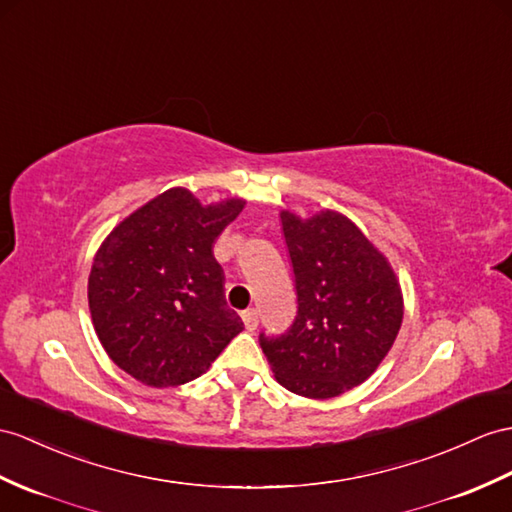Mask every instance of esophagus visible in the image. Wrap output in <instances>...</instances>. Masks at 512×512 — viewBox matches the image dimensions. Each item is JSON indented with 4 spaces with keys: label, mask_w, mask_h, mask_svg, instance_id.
<instances>
[{
    "label": "esophagus",
    "mask_w": 512,
    "mask_h": 512,
    "mask_svg": "<svg viewBox=\"0 0 512 512\" xmlns=\"http://www.w3.org/2000/svg\"><path fill=\"white\" fill-rule=\"evenodd\" d=\"M243 323H245V328L252 332V330H256L258 328V313L254 308H247V310H243Z\"/></svg>",
    "instance_id": "34e87169"
}]
</instances>
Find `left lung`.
<instances>
[{
    "instance_id": "8db88e82",
    "label": "left lung",
    "mask_w": 512,
    "mask_h": 512,
    "mask_svg": "<svg viewBox=\"0 0 512 512\" xmlns=\"http://www.w3.org/2000/svg\"><path fill=\"white\" fill-rule=\"evenodd\" d=\"M297 315L278 336L260 334L276 380L297 395L328 400L365 382L402 326V291L386 258L354 223L326 210L280 215Z\"/></svg>"
}]
</instances>
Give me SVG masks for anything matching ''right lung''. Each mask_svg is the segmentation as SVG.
I'll list each match as a JSON object with an SVG mask.
<instances>
[{
  "label": "right lung",
  "mask_w": 512,
  "mask_h": 512,
  "mask_svg": "<svg viewBox=\"0 0 512 512\" xmlns=\"http://www.w3.org/2000/svg\"><path fill=\"white\" fill-rule=\"evenodd\" d=\"M243 204L202 206L186 189H169L99 247L89 276L93 326L132 378L158 389L191 382L243 330L226 304V276L213 254Z\"/></svg>",
  "instance_id": "right-lung-1"
}]
</instances>
